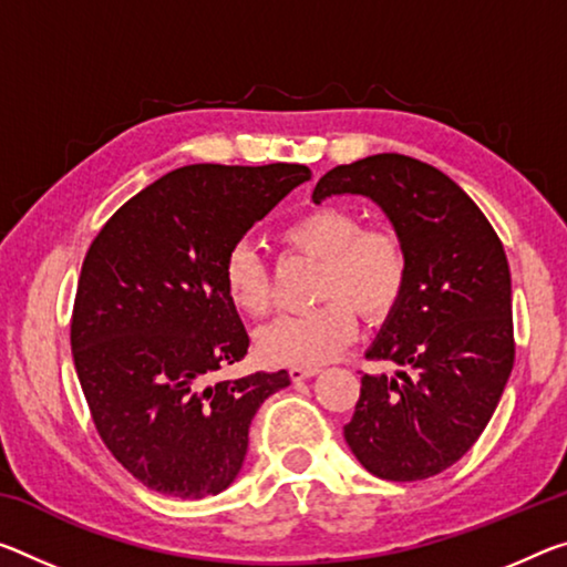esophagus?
Listing matches in <instances>:
<instances>
[{
    "label": "esophagus",
    "instance_id": "34e87169",
    "mask_svg": "<svg viewBox=\"0 0 567 567\" xmlns=\"http://www.w3.org/2000/svg\"><path fill=\"white\" fill-rule=\"evenodd\" d=\"M316 373H318V368H302V365L290 368V379L292 381H305V379H310V375H316Z\"/></svg>",
    "mask_w": 567,
    "mask_h": 567
}]
</instances>
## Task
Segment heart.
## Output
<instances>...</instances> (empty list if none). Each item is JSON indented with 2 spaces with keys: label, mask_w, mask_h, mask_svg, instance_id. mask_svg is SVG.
I'll return each mask as SVG.
<instances>
[{
  "label": "heart",
  "mask_w": 567,
  "mask_h": 567,
  "mask_svg": "<svg viewBox=\"0 0 567 567\" xmlns=\"http://www.w3.org/2000/svg\"><path fill=\"white\" fill-rule=\"evenodd\" d=\"M287 249L320 259L318 308L285 316L257 332L265 363L316 368L336 358L355 336L358 318L381 322L399 308L409 287V251L385 224H363L346 206L322 204L280 231ZM221 282L229 302L249 318H265L275 305L272 282L257 249L237 241L227 251Z\"/></svg>",
  "instance_id": "obj_1"
}]
</instances>
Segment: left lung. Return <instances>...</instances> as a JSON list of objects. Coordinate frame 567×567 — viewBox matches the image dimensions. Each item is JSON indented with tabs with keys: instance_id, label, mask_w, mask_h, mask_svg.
<instances>
[{
	"instance_id": "obj_1",
	"label": "left lung",
	"mask_w": 567,
	"mask_h": 567,
	"mask_svg": "<svg viewBox=\"0 0 567 567\" xmlns=\"http://www.w3.org/2000/svg\"><path fill=\"white\" fill-rule=\"evenodd\" d=\"M332 194L373 199L409 251L406 295L365 353L401 371L363 375L346 442L375 477H434L477 442L515 363L505 247L480 206L419 158L330 168L312 202Z\"/></svg>"
}]
</instances>
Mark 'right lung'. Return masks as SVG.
I'll use <instances>...</instances> for the list:
<instances>
[{
    "mask_svg": "<svg viewBox=\"0 0 567 567\" xmlns=\"http://www.w3.org/2000/svg\"><path fill=\"white\" fill-rule=\"evenodd\" d=\"M310 178L300 164L171 171L90 241L70 346L90 416L148 489L202 499L241 470L249 424L287 371L214 381L249 338L221 282L227 251Z\"/></svg>",
    "mask_w": 567,
    "mask_h": 567,
    "instance_id": "right-lung-1",
    "label": "right lung"
}]
</instances>
